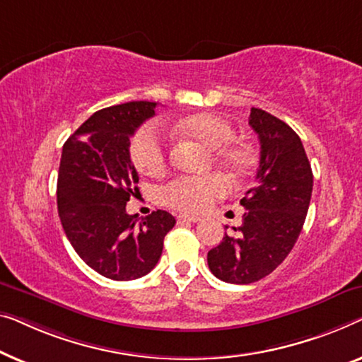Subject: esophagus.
Wrapping results in <instances>:
<instances>
[{"label": "esophagus", "instance_id": "1", "mask_svg": "<svg viewBox=\"0 0 362 362\" xmlns=\"http://www.w3.org/2000/svg\"><path fill=\"white\" fill-rule=\"evenodd\" d=\"M177 220H179V221L198 223V221H202V218L200 216H195V215H187V213H180V215L177 216Z\"/></svg>", "mask_w": 362, "mask_h": 362}]
</instances>
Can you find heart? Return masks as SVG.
I'll return each mask as SVG.
<instances>
[{"label":"heart","instance_id":"obj_1","mask_svg":"<svg viewBox=\"0 0 362 362\" xmlns=\"http://www.w3.org/2000/svg\"><path fill=\"white\" fill-rule=\"evenodd\" d=\"M174 132L200 142L211 151V159L233 179L246 175L256 164L254 151L243 142H231L233 128L226 119L213 113H197L180 119ZM131 159L142 174L156 177L169 165V147L156 124H146L131 141ZM228 183L221 175L179 177L162 188V200L175 210L198 213L206 210L216 198L225 197Z\"/></svg>","mask_w":362,"mask_h":362}]
</instances>
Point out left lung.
I'll return each instance as SVG.
<instances>
[{
  "label": "left lung",
  "instance_id": "8db88e82",
  "mask_svg": "<svg viewBox=\"0 0 362 362\" xmlns=\"http://www.w3.org/2000/svg\"><path fill=\"white\" fill-rule=\"evenodd\" d=\"M249 126L261 142L256 185L241 200L243 225L208 252L213 276L228 284L257 282L281 266L302 231L313 188L297 132L259 108H251Z\"/></svg>",
  "mask_w": 362,
  "mask_h": 362
}]
</instances>
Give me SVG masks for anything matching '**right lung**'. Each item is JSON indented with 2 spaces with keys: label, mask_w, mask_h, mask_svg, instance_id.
Instances as JSON below:
<instances>
[{
  "label": "right lung",
  "mask_w": 362,
  "mask_h": 362,
  "mask_svg": "<svg viewBox=\"0 0 362 362\" xmlns=\"http://www.w3.org/2000/svg\"><path fill=\"white\" fill-rule=\"evenodd\" d=\"M154 101L96 111L64 144L57 206L64 231L86 266L111 281H134L159 262L175 218L164 210L128 215L137 192L129 137L156 115Z\"/></svg>",
  "instance_id": "add662e5"
}]
</instances>
